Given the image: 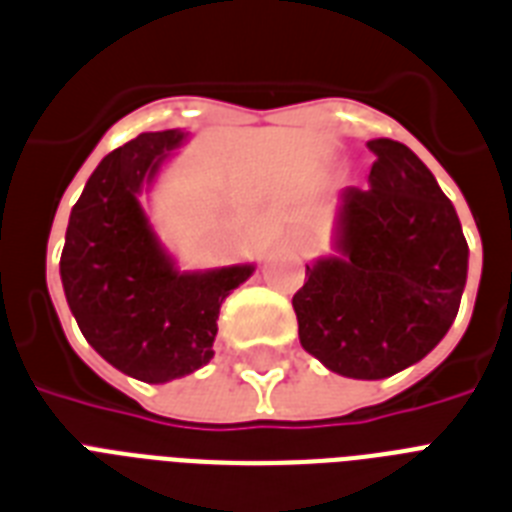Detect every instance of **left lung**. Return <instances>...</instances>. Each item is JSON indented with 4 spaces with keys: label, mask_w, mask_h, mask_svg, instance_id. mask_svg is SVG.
Returning a JSON list of instances; mask_svg holds the SVG:
<instances>
[{
    "label": "left lung",
    "mask_w": 512,
    "mask_h": 512,
    "mask_svg": "<svg viewBox=\"0 0 512 512\" xmlns=\"http://www.w3.org/2000/svg\"><path fill=\"white\" fill-rule=\"evenodd\" d=\"M369 188H345L337 255L305 265L292 297L300 345L353 380L417 364L452 327L468 279V241L452 201L404 143H366Z\"/></svg>",
    "instance_id": "1"
}]
</instances>
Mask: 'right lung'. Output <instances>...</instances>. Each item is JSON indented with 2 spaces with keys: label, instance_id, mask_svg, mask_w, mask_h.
Here are the masks:
<instances>
[{
  "label": "right lung",
  "instance_id": "1",
  "mask_svg": "<svg viewBox=\"0 0 512 512\" xmlns=\"http://www.w3.org/2000/svg\"><path fill=\"white\" fill-rule=\"evenodd\" d=\"M185 132H143L92 172L71 209L60 281L84 340L119 372L170 382L215 356L220 305L255 265L177 271L156 239L140 191Z\"/></svg>",
  "mask_w": 512,
  "mask_h": 512
}]
</instances>
